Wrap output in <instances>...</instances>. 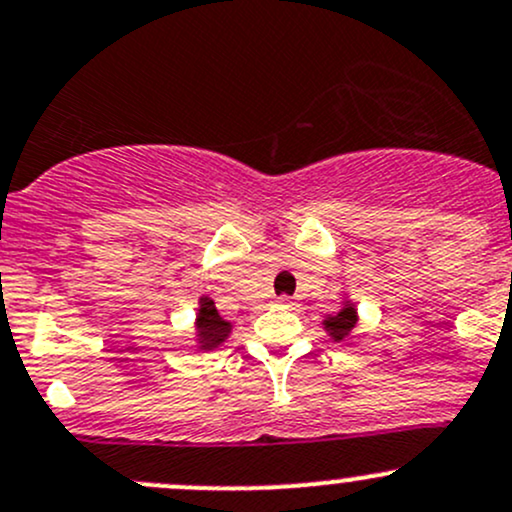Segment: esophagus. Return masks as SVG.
Listing matches in <instances>:
<instances>
[{
	"instance_id": "34e87169",
	"label": "esophagus",
	"mask_w": 512,
	"mask_h": 512,
	"mask_svg": "<svg viewBox=\"0 0 512 512\" xmlns=\"http://www.w3.org/2000/svg\"><path fill=\"white\" fill-rule=\"evenodd\" d=\"M277 304L284 306V309H294V306H297V301H294L292 297H279Z\"/></svg>"
}]
</instances>
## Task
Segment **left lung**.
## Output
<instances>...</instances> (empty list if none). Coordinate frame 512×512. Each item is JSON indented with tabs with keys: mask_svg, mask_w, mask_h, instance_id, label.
I'll list each match as a JSON object with an SVG mask.
<instances>
[{
	"mask_svg": "<svg viewBox=\"0 0 512 512\" xmlns=\"http://www.w3.org/2000/svg\"><path fill=\"white\" fill-rule=\"evenodd\" d=\"M355 324H358V309H355L351 301H346L338 314H331L324 319V328L328 331V336H331V341L336 343L346 341V338L351 336Z\"/></svg>",
	"mask_w": 512,
	"mask_h": 512,
	"instance_id": "1",
	"label": "left lung"
}]
</instances>
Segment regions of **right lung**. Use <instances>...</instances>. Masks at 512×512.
I'll use <instances>...</instances> for the list:
<instances>
[{"label":"right lung","instance_id":"obj_1","mask_svg":"<svg viewBox=\"0 0 512 512\" xmlns=\"http://www.w3.org/2000/svg\"><path fill=\"white\" fill-rule=\"evenodd\" d=\"M233 331V324L225 321L215 309V301L211 297L198 299V314H196V341L201 351H213Z\"/></svg>","mask_w":512,"mask_h":512}]
</instances>
